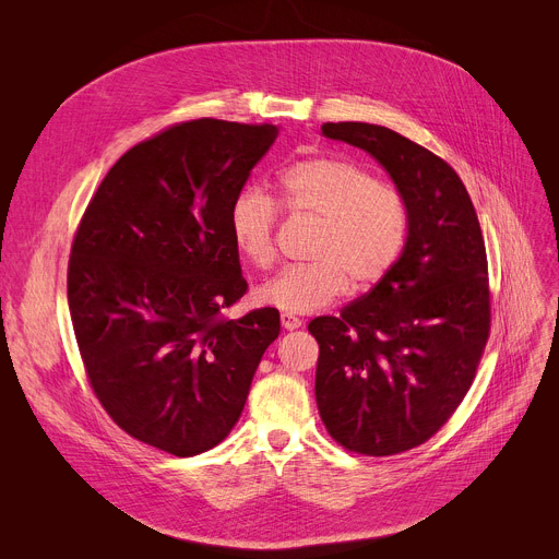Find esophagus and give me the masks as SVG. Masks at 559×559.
I'll return each mask as SVG.
<instances>
[{"label": "esophagus", "mask_w": 559, "mask_h": 559, "mask_svg": "<svg viewBox=\"0 0 559 559\" xmlns=\"http://www.w3.org/2000/svg\"><path fill=\"white\" fill-rule=\"evenodd\" d=\"M281 323L285 330H298L302 325V321L289 312H281Z\"/></svg>", "instance_id": "obj_1"}]
</instances>
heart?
Segmentation results:
<instances>
[{
	"label": "heart",
	"mask_w": 559,
	"mask_h": 559,
	"mask_svg": "<svg viewBox=\"0 0 559 559\" xmlns=\"http://www.w3.org/2000/svg\"><path fill=\"white\" fill-rule=\"evenodd\" d=\"M278 193L289 214L317 218L319 229L310 245L314 261L285 267L259 289L265 306L317 312L352 283H379L399 261L411 227L408 202L361 165L328 156L298 160L281 171ZM227 225L249 265L265 270L274 263L278 207L261 187L247 185L234 195Z\"/></svg>",
	"instance_id": "obj_1"
}]
</instances>
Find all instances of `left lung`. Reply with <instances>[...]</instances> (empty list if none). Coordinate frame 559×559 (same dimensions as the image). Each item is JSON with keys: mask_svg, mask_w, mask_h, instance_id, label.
<instances>
[{"mask_svg": "<svg viewBox=\"0 0 559 559\" xmlns=\"http://www.w3.org/2000/svg\"><path fill=\"white\" fill-rule=\"evenodd\" d=\"M325 138L359 146L408 202L394 267L338 317H317V405L330 437L366 456L428 441L473 385L490 334L481 227L456 171L426 146L368 122H325Z\"/></svg>", "mask_w": 559, "mask_h": 559, "instance_id": "1", "label": "left lung"}]
</instances>
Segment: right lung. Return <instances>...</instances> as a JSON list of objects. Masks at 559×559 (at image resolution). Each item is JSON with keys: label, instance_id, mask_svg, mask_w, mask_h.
Returning <instances> with one entry per match:
<instances>
[{"label": "right lung", "instance_id": "1", "mask_svg": "<svg viewBox=\"0 0 559 559\" xmlns=\"http://www.w3.org/2000/svg\"><path fill=\"white\" fill-rule=\"evenodd\" d=\"M274 124L200 118L131 146L93 193L69 259V310L88 383L133 439L176 456L236 426L276 308L227 319L247 292L229 207Z\"/></svg>", "mask_w": 559, "mask_h": 559}]
</instances>
